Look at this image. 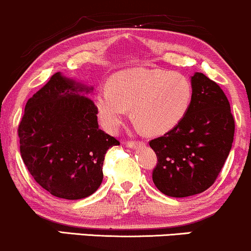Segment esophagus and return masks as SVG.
Here are the masks:
<instances>
[{
	"label": "esophagus",
	"instance_id": "obj_1",
	"mask_svg": "<svg viewBox=\"0 0 251 251\" xmlns=\"http://www.w3.org/2000/svg\"><path fill=\"white\" fill-rule=\"evenodd\" d=\"M127 147L132 148V149H136V148H140V147H145V143L144 142H127Z\"/></svg>",
	"mask_w": 251,
	"mask_h": 251
}]
</instances>
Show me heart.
<instances>
[{
    "mask_svg": "<svg viewBox=\"0 0 251 251\" xmlns=\"http://www.w3.org/2000/svg\"><path fill=\"white\" fill-rule=\"evenodd\" d=\"M193 89L189 79L178 73L151 68L119 71L94 96L99 119L107 131L117 132L133 111L139 126L152 134L176 127L188 112Z\"/></svg>",
    "mask_w": 251,
    "mask_h": 251,
    "instance_id": "b5f03b06",
    "label": "heart"
}]
</instances>
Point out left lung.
Masks as SVG:
<instances>
[{
	"label": "left lung",
	"instance_id": "obj_1",
	"mask_svg": "<svg viewBox=\"0 0 251 251\" xmlns=\"http://www.w3.org/2000/svg\"><path fill=\"white\" fill-rule=\"evenodd\" d=\"M188 112L176 127L152 139L157 166L152 181L168 197L186 198L210 188L233 142L235 120L226 95L201 73L191 77Z\"/></svg>",
	"mask_w": 251,
	"mask_h": 251
}]
</instances>
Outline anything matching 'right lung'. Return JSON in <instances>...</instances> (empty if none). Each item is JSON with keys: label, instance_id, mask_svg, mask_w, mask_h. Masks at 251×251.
Segmentation results:
<instances>
[{"label": "right lung", "instance_id": "add662e5", "mask_svg": "<svg viewBox=\"0 0 251 251\" xmlns=\"http://www.w3.org/2000/svg\"><path fill=\"white\" fill-rule=\"evenodd\" d=\"M94 88L56 73L27 101L19 125L20 152L35 182L57 198L78 200L98 191L104 155L119 145L100 130Z\"/></svg>", "mask_w": 251, "mask_h": 251}]
</instances>
